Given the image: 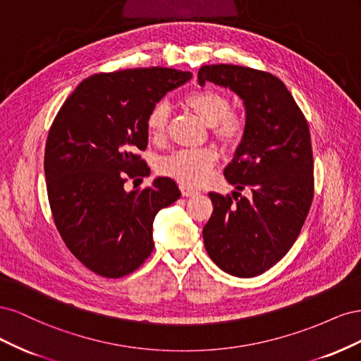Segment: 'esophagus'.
<instances>
[{"mask_svg": "<svg viewBox=\"0 0 361 361\" xmlns=\"http://www.w3.org/2000/svg\"><path fill=\"white\" fill-rule=\"evenodd\" d=\"M180 192H182L183 197H192V195L199 194V192L195 191V190H192V188H188V187H185V185H180Z\"/></svg>", "mask_w": 361, "mask_h": 361, "instance_id": "obj_1", "label": "esophagus"}]
</instances>
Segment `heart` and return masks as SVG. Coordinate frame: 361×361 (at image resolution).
<instances>
[{
    "instance_id": "1",
    "label": "heart",
    "mask_w": 361,
    "mask_h": 361,
    "mask_svg": "<svg viewBox=\"0 0 361 361\" xmlns=\"http://www.w3.org/2000/svg\"><path fill=\"white\" fill-rule=\"evenodd\" d=\"M183 105L211 129L212 137L227 147H235L245 135V118L232 111L231 97L220 90L200 89L183 97ZM170 108L158 102L147 117V130L154 140L167 134ZM218 157L214 149L178 150L159 162V171L185 187H200L211 178Z\"/></svg>"
}]
</instances>
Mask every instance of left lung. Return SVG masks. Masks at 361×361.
<instances>
[{"label":"left lung","instance_id":"8db88e82","mask_svg":"<svg viewBox=\"0 0 361 361\" xmlns=\"http://www.w3.org/2000/svg\"><path fill=\"white\" fill-rule=\"evenodd\" d=\"M206 81L228 87L245 105V135L224 178L251 197L209 192L214 212L203 227L207 255L227 274L255 277L292 248L309 215L313 152L307 120L290 92L269 72L209 64ZM241 197V194H240Z\"/></svg>","mask_w":361,"mask_h":361}]
</instances>
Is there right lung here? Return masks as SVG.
Listing matches in <instances>:
<instances>
[{
	"mask_svg": "<svg viewBox=\"0 0 361 361\" xmlns=\"http://www.w3.org/2000/svg\"><path fill=\"white\" fill-rule=\"evenodd\" d=\"M191 72L137 68L94 73L61 105L45 146L54 223L84 267L108 279L140 268L154 251L157 214L180 197L176 182L126 192L128 179L149 176L137 154L147 147V117Z\"/></svg>",
	"mask_w": 361,
	"mask_h": 361,
	"instance_id": "right-lung-1",
	"label": "right lung"
}]
</instances>
